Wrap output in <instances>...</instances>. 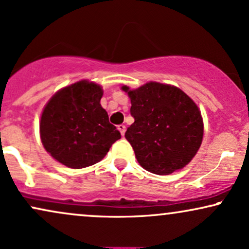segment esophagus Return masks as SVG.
<instances>
[{
	"mask_svg": "<svg viewBox=\"0 0 249 249\" xmlns=\"http://www.w3.org/2000/svg\"><path fill=\"white\" fill-rule=\"evenodd\" d=\"M118 129L120 130V133H121L122 136H124V133H125V125L124 124H119Z\"/></svg>",
	"mask_w": 249,
	"mask_h": 249,
	"instance_id": "34e87169",
	"label": "esophagus"
}]
</instances>
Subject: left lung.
<instances>
[{
    "instance_id": "left-lung-1",
    "label": "left lung",
    "mask_w": 249,
    "mask_h": 249,
    "mask_svg": "<svg viewBox=\"0 0 249 249\" xmlns=\"http://www.w3.org/2000/svg\"><path fill=\"white\" fill-rule=\"evenodd\" d=\"M130 98L135 119L124 136L144 170L166 176L189 164L203 139L198 107L173 85L150 82L139 89L121 88Z\"/></svg>"
}]
</instances>
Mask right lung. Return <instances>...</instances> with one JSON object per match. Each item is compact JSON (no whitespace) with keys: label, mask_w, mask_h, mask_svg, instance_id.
Here are the masks:
<instances>
[{"label":"right lung","mask_w":249,"mask_h":249,"mask_svg":"<svg viewBox=\"0 0 249 249\" xmlns=\"http://www.w3.org/2000/svg\"><path fill=\"white\" fill-rule=\"evenodd\" d=\"M103 93L96 83L79 81L57 91L42 110V145L67 167L83 168L97 164L112 144L121 139L100 105Z\"/></svg>","instance_id":"right-lung-1"}]
</instances>
